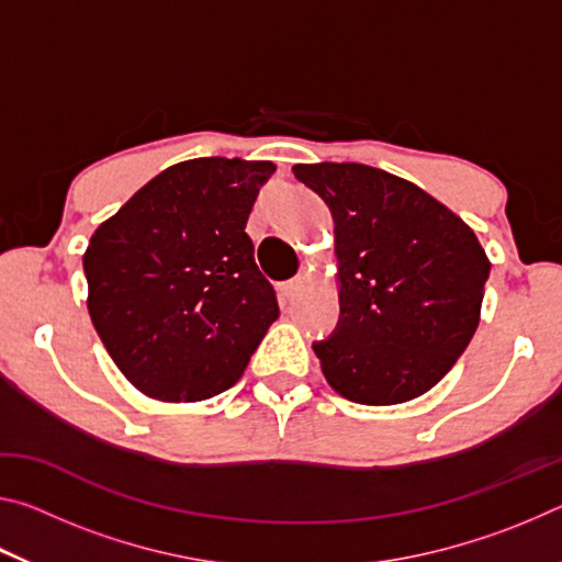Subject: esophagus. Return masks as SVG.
Returning <instances> with one entry per match:
<instances>
[{
  "mask_svg": "<svg viewBox=\"0 0 562 562\" xmlns=\"http://www.w3.org/2000/svg\"><path fill=\"white\" fill-rule=\"evenodd\" d=\"M302 288H304V278H302V274H297V278H292V280L280 284V297L284 302H292L302 292Z\"/></svg>",
  "mask_w": 562,
  "mask_h": 562,
  "instance_id": "obj_1",
  "label": "esophagus"
}]
</instances>
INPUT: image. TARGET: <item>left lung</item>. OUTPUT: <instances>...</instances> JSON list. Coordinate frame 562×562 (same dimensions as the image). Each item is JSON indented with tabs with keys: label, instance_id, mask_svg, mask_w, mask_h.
Listing matches in <instances>:
<instances>
[{
	"label": "left lung",
	"instance_id": "left-lung-1",
	"mask_svg": "<svg viewBox=\"0 0 562 562\" xmlns=\"http://www.w3.org/2000/svg\"><path fill=\"white\" fill-rule=\"evenodd\" d=\"M292 173L335 217L339 325L315 355L339 396L392 406L449 374L481 322L491 260L459 215L412 180L364 164Z\"/></svg>",
	"mask_w": 562,
	"mask_h": 562
}]
</instances>
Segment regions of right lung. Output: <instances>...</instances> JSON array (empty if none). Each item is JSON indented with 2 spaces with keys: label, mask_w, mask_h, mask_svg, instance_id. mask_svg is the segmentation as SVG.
<instances>
[{
  "label": "right lung",
  "mask_w": 562,
  "mask_h": 562,
  "mask_svg": "<svg viewBox=\"0 0 562 562\" xmlns=\"http://www.w3.org/2000/svg\"><path fill=\"white\" fill-rule=\"evenodd\" d=\"M272 173V160H183L91 235L93 329L140 394L190 404L225 392L280 317L245 233Z\"/></svg>",
  "instance_id": "add662e5"
}]
</instances>
